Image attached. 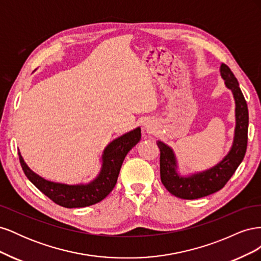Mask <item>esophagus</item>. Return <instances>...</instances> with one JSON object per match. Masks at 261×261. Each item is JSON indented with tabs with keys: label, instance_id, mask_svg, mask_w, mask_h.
<instances>
[{
	"label": "esophagus",
	"instance_id": "34e87169",
	"mask_svg": "<svg viewBox=\"0 0 261 261\" xmlns=\"http://www.w3.org/2000/svg\"><path fill=\"white\" fill-rule=\"evenodd\" d=\"M143 127L144 130H146L147 133H151L154 132V129L156 128V123L153 120H151V118H148V120L145 121Z\"/></svg>",
	"mask_w": 261,
	"mask_h": 261
}]
</instances>
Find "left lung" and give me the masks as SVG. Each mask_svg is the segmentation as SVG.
I'll use <instances>...</instances> for the list:
<instances>
[{"mask_svg":"<svg viewBox=\"0 0 261 261\" xmlns=\"http://www.w3.org/2000/svg\"><path fill=\"white\" fill-rule=\"evenodd\" d=\"M220 75L235 102V128L232 146L223 159L213 167L189 174H180L174 150L156 140L160 149V176L168 191L181 199H197L220 191L242 163L247 148L248 108L232 70L221 64Z\"/></svg>","mask_w":261,"mask_h":261,"instance_id":"obj_1","label":"left lung"}]
</instances>
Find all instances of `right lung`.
Segmentation results:
<instances>
[{"mask_svg": "<svg viewBox=\"0 0 261 261\" xmlns=\"http://www.w3.org/2000/svg\"><path fill=\"white\" fill-rule=\"evenodd\" d=\"M140 138L141 129L138 126L109 143L100 158L99 173L88 183L65 184L48 180L28 167L19 150L18 155L23 173L39 191L62 207L83 208L101 201L112 192L126 154L139 143Z\"/></svg>", "mask_w": 261, "mask_h": 261, "instance_id": "1", "label": "right lung"}]
</instances>
